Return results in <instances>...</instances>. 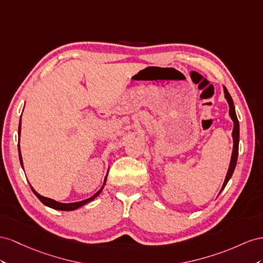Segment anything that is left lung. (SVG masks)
I'll return each instance as SVG.
<instances>
[{"instance_id":"left-lung-1","label":"left lung","mask_w":263,"mask_h":263,"mask_svg":"<svg viewBox=\"0 0 263 263\" xmlns=\"http://www.w3.org/2000/svg\"><path fill=\"white\" fill-rule=\"evenodd\" d=\"M223 95H224V98H226V100L228 102V106H229V117L232 120V122H234V129H232V133H231L232 141H234V146H232V153H231V159H230L227 175H226V178H224L219 194L222 192L224 187H226L227 183L229 182V179L231 178L232 174H234V171H235L236 164H237V159H238V145H239V121L237 119L234 101H232V98H231V96L229 95L228 90L224 87H223Z\"/></svg>"}]
</instances>
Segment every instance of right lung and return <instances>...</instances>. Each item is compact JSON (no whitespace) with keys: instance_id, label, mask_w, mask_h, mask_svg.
Returning a JSON list of instances; mask_svg holds the SVG:
<instances>
[{"instance_id":"obj_1","label":"right lung","mask_w":263,"mask_h":263,"mask_svg":"<svg viewBox=\"0 0 263 263\" xmlns=\"http://www.w3.org/2000/svg\"><path fill=\"white\" fill-rule=\"evenodd\" d=\"M18 136L21 137V119H20V125H18ZM17 147H18V156H20V162H21V165H22V167H23V170H24V166H23V159H22V153H21V147H20V141H18V145H17ZM109 172V171H108ZM107 176H108V173H107V175H106V177H104V181H103V184H102V187L101 189L97 192L93 196H91V197H89V198H87V199H85V200H81V201H76V202H69V204H64V202H59V201H57V200H55V199H51V198H48V197H44V196H42L41 194H39L37 193L33 187H32V185H31V189H32V191H33V193L36 195L37 196V198H39L43 204L45 205V206H47V207H50V208H52V209H57V211H65V212H70V211H74V209H78V208H80L81 206H84V205H86V204H88V202H90V201H92L97 196H98V195L102 192V190H103V187H104V184H106V181H107Z\"/></svg>"}]
</instances>
